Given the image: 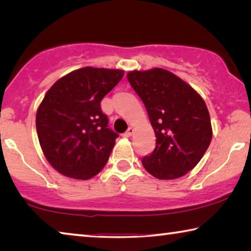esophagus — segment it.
Listing matches in <instances>:
<instances>
[{
	"instance_id": "1",
	"label": "esophagus",
	"mask_w": 251,
	"mask_h": 251,
	"mask_svg": "<svg viewBox=\"0 0 251 251\" xmlns=\"http://www.w3.org/2000/svg\"><path fill=\"white\" fill-rule=\"evenodd\" d=\"M133 134H134V129L131 128V127H129V128L127 129L124 134H123V137H130Z\"/></svg>"
}]
</instances>
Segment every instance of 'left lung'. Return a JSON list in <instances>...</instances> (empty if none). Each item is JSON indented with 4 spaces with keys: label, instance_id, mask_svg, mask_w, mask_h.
Returning <instances> with one entry per match:
<instances>
[{
    "label": "left lung",
    "instance_id": "1",
    "mask_svg": "<svg viewBox=\"0 0 251 251\" xmlns=\"http://www.w3.org/2000/svg\"><path fill=\"white\" fill-rule=\"evenodd\" d=\"M127 79L141 97L155 130L156 147L143 157L158 179H175L196 166L211 142L209 113L198 93L171 72H129Z\"/></svg>",
    "mask_w": 251,
    "mask_h": 251
}]
</instances>
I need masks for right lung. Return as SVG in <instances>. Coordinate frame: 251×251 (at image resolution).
Here are the masks:
<instances>
[{
  "label": "right lung",
  "mask_w": 251,
  "mask_h": 251,
  "mask_svg": "<svg viewBox=\"0 0 251 251\" xmlns=\"http://www.w3.org/2000/svg\"><path fill=\"white\" fill-rule=\"evenodd\" d=\"M124 76L120 70L84 67L59 78L36 113L49 163L63 175L90 179L107 163L118 134L108 128L100 101Z\"/></svg>",
  "instance_id": "add662e5"
}]
</instances>
